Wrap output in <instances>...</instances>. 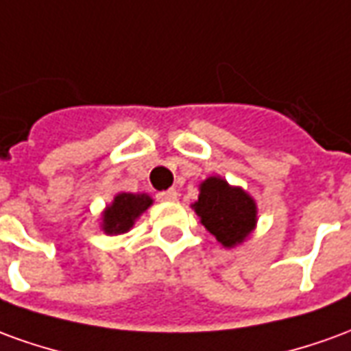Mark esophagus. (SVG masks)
Segmentation results:
<instances>
[{
  "instance_id": "1",
  "label": "esophagus",
  "mask_w": 351,
  "mask_h": 351,
  "mask_svg": "<svg viewBox=\"0 0 351 351\" xmlns=\"http://www.w3.org/2000/svg\"><path fill=\"white\" fill-rule=\"evenodd\" d=\"M158 199H160V201H165V203H171V201H176V199H178V191L176 190L161 191V193H158Z\"/></svg>"
}]
</instances>
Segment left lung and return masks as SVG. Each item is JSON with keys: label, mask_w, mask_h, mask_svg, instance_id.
<instances>
[{"label": "left lung", "mask_w": 351, "mask_h": 351, "mask_svg": "<svg viewBox=\"0 0 351 351\" xmlns=\"http://www.w3.org/2000/svg\"><path fill=\"white\" fill-rule=\"evenodd\" d=\"M191 208L223 248L246 243L258 226L256 199L221 176H208L199 184V197Z\"/></svg>", "instance_id": "1"}]
</instances>
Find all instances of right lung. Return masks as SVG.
<instances>
[{
  "label": "right lung",
  "instance_id": "obj_1",
  "mask_svg": "<svg viewBox=\"0 0 351 351\" xmlns=\"http://www.w3.org/2000/svg\"><path fill=\"white\" fill-rule=\"evenodd\" d=\"M152 203L154 199L148 193H116L114 199L101 213V231L110 237L128 233Z\"/></svg>",
  "mask_w": 351,
  "mask_h": 351
}]
</instances>
